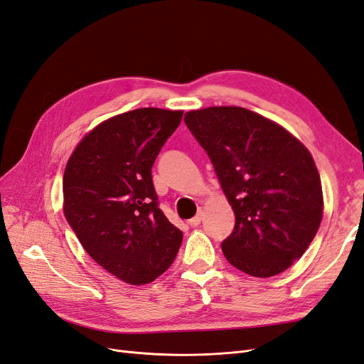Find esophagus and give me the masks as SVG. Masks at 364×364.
<instances>
[{"label":"esophagus","instance_id":"obj_1","mask_svg":"<svg viewBox=\"0 0 364 364\" xmlns=\"http://www.w3.org/2000/svg\"><path fill=\"white\" fill-rule=\"evenodd\" d=\"M202 218H203V213L202 211H199V213H197V215L196 217H193L191 220H190V226L191 228H196V226H199L200 223H202Z\"/></svg>","mask_w":364,"mask_h":364}]
</instances>
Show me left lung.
I'll use <instances>...</instances> for the list:
<instances>
[{"label": "left lung", "instance_id": "8db88e82", "mask_svg": "<svg viewBox=\"0 0 364 364\" xmlns=\"http://www.w3.org/2000/svg\"><path fill=\"white\" fill-rule=\"evenodd\" d=\"M183 119L234 209V230L222 243L226 259L257 278L287 270L310 246L323 215L321 176L310 151L245 107H206Z\"/></svg>", "mask_w": 364, "mask_h": 364}]
</instances>
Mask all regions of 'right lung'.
<instances>
[{"mask_svg": "<svg viewBox=\"0 0 364 364\" xmlns=\"http://www.w3.org/2000/svg\"><path fill=\"white\" fill-rule=\"evenodd\" d=\"M182 114L142 107L109 118L80 141L65 168L67 222L97 264L132 285L161 277L182 243L151 179Z\"/></svg>", "mask_w": 364, "mask_h": 364, "instance_id": "1", "label": "right lung"}]
</instances>
